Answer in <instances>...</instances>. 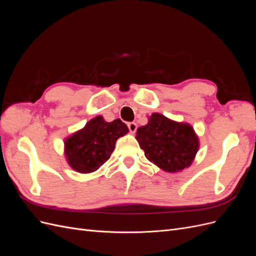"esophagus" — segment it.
Returning <instances> with one entry per match:
<instances>
[{
    "label": "esophagus",
    "instance_id": "esophagus-1",
    "mask_svg": "<svg viewBox=\"0 0 256 256\" xmlns=\"http://www.w3.org/2000/svg\"><path fill=\"white\" fill-rule=\"evenodd\" d=\"M127 126H128V128H129V131L131 134H134L136 131V128H138V125L136 122H128L127 124Z\"/></svg>",
    "mask_w": 256,
    "mask_h": 256
}]
</instances>
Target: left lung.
Here are the masks:
<instances>
[{
    "label": "left lung",
    "mask_w": 256,
    "mask_h": 256,
    "mask_svg": "<svg viewBox=\"0 0 256 256\" xmlns=\"http://www.w3.org/2000/svg\"><path fill=\"white\" fill-rule=\"evenodd\" d=\"M136 140L146 158L166 172L188 168L198 150V138L187 124L154 113L147 125L136 130Z\"/></svg>",
    "instance_id": "8db88e82"
}]
</instances>
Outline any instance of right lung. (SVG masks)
Masks as SVG:
<instances>
[{"label":"right lung","instance_id":"add662e5","mask_svg":"<svg viewBox=\"0 0 256 256\" xmlns=\"http://www.w3.org/2000/svg\"><path fill=\"white\" fill-rule=\"evenodd\" d=\"M127 132L128 127L118 118L111 122L102 116L92 118L65 141L69 166L79 173L96 171L110 158L116 140Z\"/></svg>","mask_w":256,"mask_h":256}]
</instances>
